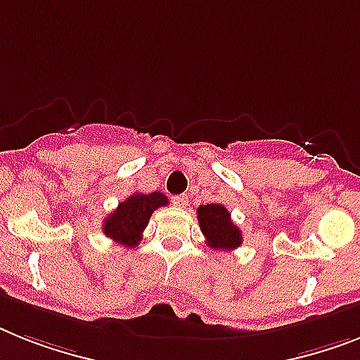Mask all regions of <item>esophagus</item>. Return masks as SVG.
Returning <instances> with one entry per match:
<instances>
[{"instance_id":"1","label":"esophagus","mask_w":360,"mask_h":360,"mask_svg":"<svg viewBox=\"0 0 360 360\" xmlns=\"http://www.w3.org/2000/svg\"><path fill=\"white\" fill-rule=\"evenodd\" d=\"M173 202L178 207H186L189 204V198L186 195H176V197H173Z\"/></svg>"}]
</instances>
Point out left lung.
Segmentation results:
<instances>
[{
	"label": "left lung",
	"instance_id": "left-lung-1",
	"mask_svg": "<svg viewBox=\"0 0 360 360\" xmlns=\"http://www.w3.org/2000/svg\"><path fill=\"white\" fill-rule=\"evenodd\" d=\"M200 230L210 248L233 250L243 243L239 228L231 222V213L222 204H206L197 210Z\"/></svg>",
	"mask_w": 360,
	"mask_h": 360
}]
</instances>
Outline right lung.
<instances>
[{"label": "right lung", "mask_w": 360, "mask_h": 360, "mask_svg": "<svg viewBox=\"0 0 360 360\" xmlns=\"http://www.w3.org/2000/svg\"><path fill=\"white\" fill-rule=\"evenodd\" d=\"M167 204V197L160 191L148 195L134 193L124 202H120V206L106 217L103 222V233L120 245L134 248L141 239L154 210Z\"/></svg>", "instance_id": "add662e5"}]
</instances>
